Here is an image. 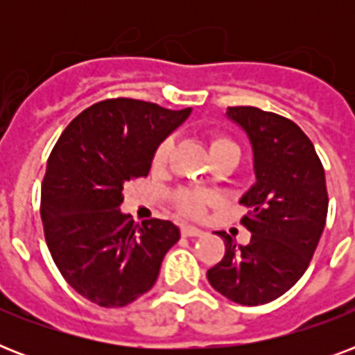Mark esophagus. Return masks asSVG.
Returning <instances> with one entry per match:
<instances>
[{
  "mask_svg": "<svg viewBox=\"0 0 355 355\" xmlns=\"http://www.w3.org/2000/svg\"><path fill=\"white\" fill-rule=\"evenodd\" d=\"M180 232H182L184 237H199L205 234L202 230H200V228H195V227H191V225H184V227L180 228Z\"/></svg>",
  "mask_w": 355,
  "mask_h": 355,
  "instance_id": "obj_1",
  "label": "esophagus"
}]
</instances>
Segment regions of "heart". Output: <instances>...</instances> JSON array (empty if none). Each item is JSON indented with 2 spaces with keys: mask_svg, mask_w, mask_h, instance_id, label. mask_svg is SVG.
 Segmentation results:
<instances>
[{
  "mask_svg": "<svg viewBox=\"0 0 355 355\" xmlns=\"http://www.w3.org/2000/svg\"><path fill=\"white\" fill-rule=\"evenodd\" d=\"M169 150H171V141L166 139L162 141L158 147H156L155 155H153V166L156 169L166 166L167 156H169ZM210 155L211 158L216 156H230V158H236L239 160V145L234 141L232 138H228L225 134H211L210 136ZM173 199H175V205L178 206V210L188 214L191 217L202 216L205 211V205L208 200V195L200 189H178L173 193Z\"/></svg>",
  "mask_w": 355,
  "mask_h": 355,
  "instance_id": "1",
  "label": "heart"
}]
</instances>
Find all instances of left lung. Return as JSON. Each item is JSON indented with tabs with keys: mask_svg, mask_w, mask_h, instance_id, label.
I'll return each mask as SVG.
<instances>
[{
	"mask_svg": "<svg viewBox=\"0 0 355 355\" xmlns=\"http://www.w3.org/2000/svg\"><path fill=\"white\" fill-rule=\"evenodd\" d=\"M248 134L256 184L241 197L250 236L237 245L227 232L225 256L208 269L210 286L241 306H259L289 291L306 272L328 216L322 162L311 139L291 119L256 107H228Z\"/></svg>",
	"mask_w": 355,
	"mask_h": 355,
	"instance_id": "obj_1",
	"label": "left lung"
}]
</instances>
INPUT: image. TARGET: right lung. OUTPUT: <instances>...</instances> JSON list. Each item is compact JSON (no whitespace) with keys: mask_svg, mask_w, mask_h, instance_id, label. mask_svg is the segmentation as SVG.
<instances>
[{"mask_svg":"<svg viewBox=\"0 0 355 355\" xmlns=\"http://www.w3.org/2000/svg\"><path fill=\"white\" fill-rule=\"evenodd\" d=\"M139 99H105L64 128L42 182L40 216L55 265L75 291L123 308L155 286L180 239L171 221L121 214L123 186L149 175L156 147L189 116Z\"/></svg>","mask_w":355,"mask_h":355,"instance_id":"1","label":"right lung"}]
</instances>
